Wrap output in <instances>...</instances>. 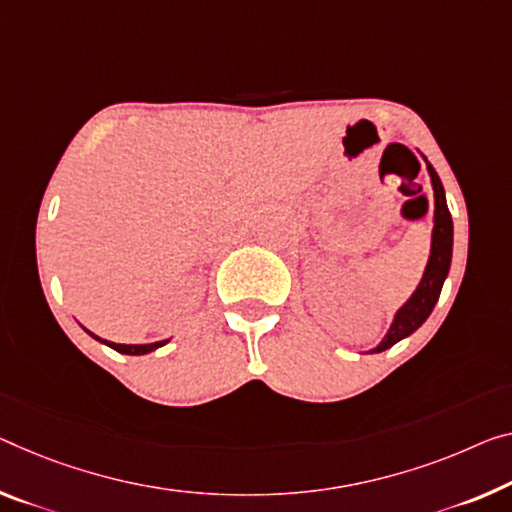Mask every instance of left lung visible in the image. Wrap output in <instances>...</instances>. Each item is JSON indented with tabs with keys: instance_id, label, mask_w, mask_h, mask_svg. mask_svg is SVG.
Instances as JSON below:
<instances>
[{
	"instance_id": "obj_1",
	"label": "left lung",
	"mask_w": 512,
	"mask_h": 512,
	"mask_svg": "<svg viewBox=\"0 0 512 512\" xmlns=\"http://www.w3.org/2000/svg\"><path fill=\"white\" fill-rule=\"evenodd\" d=\"M428 164V174H430V183H432V192H435V226H432V242H430V258L426 265V272H423V279L416 290L412 293L410 300H407L393 316V322L389 327L387 336L382 338V343L373 352H382L396 345L398 341H403L405 336L414 334L423 322L428 320V316L435 309V304L439 300V293H442L444 279L448 274V267H451V254H453V222H451V212H448L446 206V196H444V187L442 180H439L437 171L432 169V164Z\"/></svg>"
}]
</instances>
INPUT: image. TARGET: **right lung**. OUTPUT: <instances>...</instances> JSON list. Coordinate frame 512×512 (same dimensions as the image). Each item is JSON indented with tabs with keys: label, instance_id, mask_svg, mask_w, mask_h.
I'll return each instance as SVG.
<instances>
[{
	"label": "right lung",
	"instance_id": "add662e5",
	"mask_svg": "<svg viewBox=\"0 0 512 512\" xmlns=\"http://www.w3.org/2000/svg\"><path fill=\"white\" fill-rule=\"evenodd\" d=\"M86 332H89V329H86ZM89 334H91V332H89ZM91 336L96 338V341H100V343L109 345V348H114L116 352H121V355H148V352H153V350L162 348V345H167V343H169V338H167V341H157V343H144V345H125V343H112V341H105V338H100V336H96V334H91Z\"/></svg>",
	"mask_w": 512,
	"mask_h": 512
}]
</instances>
